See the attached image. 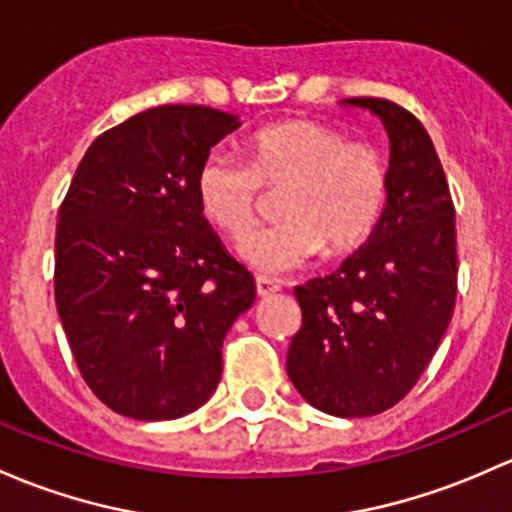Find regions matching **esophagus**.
<instances>
[{
    "instance_id": "esophagus-1",
    "label": "esophagus",
    "mask_w": 512,
    "mask_h": 512,
    "mask_svg": "<svg viewBox=\"0 0 512 512\" xmlns=\"http://www.w3.org/2000/svg\"><path fill=\"white\" fill-rule=\"evenodd\" d=\"M255 287H257V297H272L274 292H279V284L270 277H262V274H257L255 277Z\"/></svg>"
}]
</instances>
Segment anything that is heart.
I'll return each instance as SVG.
<instances>
[{
    "label": "heart",
    "mask_w": 512,
    "mask_h": 512,
    "mask_svg": "<svg viewBox=\"0 0 512 512\" xmlns=\"http://www.w3.org/2000/svg\"><path fill=\"white\" fill-rule=\"evenodd\" d=\"M245 161L206 154L196 171L203 218L225 238L249 232L259 191L281 190L283 223L240 242V257L265 274H284L324 250L348 257L368 245L390 203V164L378 147L314 120H284L247 137Z\"/></svg>",
    "instance_id": "1"
}]
</instances>
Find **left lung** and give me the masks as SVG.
Returning a JSON list of instances; mask_svg holds the SVG:
<instances>
[{
  "instance_id": "8db88e82",
  "label": "left lung",
  "mask_w": 512,
  "mask_h": 512,
  "mask_svg": "<svg viewBox=\"0 0 512 512\" xmlns=\"http://www.w3.org/2000/svg\"><path fill=\"white\" fill-rule=\"evenodd\" d=\"M390 134V203L368 245L328 277L294 287L301 326L287 373L336 417L390 410L417 385L456 306V215L422 122L383 98H351Z\"/></svg>"
}]
</instances>
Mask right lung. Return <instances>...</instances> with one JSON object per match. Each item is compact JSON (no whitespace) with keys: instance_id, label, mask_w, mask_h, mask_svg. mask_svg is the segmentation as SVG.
Instances as JSON below:
<instances>
[{"instance_id":"add662e5","label":"right lung","mask_w":512,"mask_h":512,"mask_svg":"<svg viewBox=\"0 0 512 512\" xmlns=\"http://www.w3.org/2000/svg\"><path fill=\"white\" fill-rule=\"evenodd\" d=\"M238 117L159 105L102 132L58 211L53 289L80 375L142 422L198 410L223 373V338L255 279L196 201V171Z\"/></svg>"}]
</instances>
